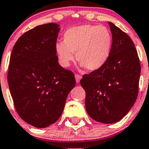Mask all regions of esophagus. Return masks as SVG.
<instances>
[{"mask_svg":"<svg viewBox=\"0 0 149 149\" xmlns=\"http://www.w3.org/2000/svg\"><path fill=\"white\" fill-rule=\"evenodd\" d=\"M75 78H76V82L78 83H79V81H80V79H81V78H82V77H81L80 75L76 74V75H75Z\"/></svg>","mask_w":149,"mask_h":149,"instance_id":"esophagus-1","label":"esophagus"}]
</instances>
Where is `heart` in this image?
Masks as SVG:
<instances>
[{"instance_id":"b5f03b06","label":"heart","mask_w":149,"mask_h":149,"mask_svg":"<svg viewBox=\"0 0 149 149\" xmlns=\"http://www.w3.org/2000/svg\"><path fill=\"white\" fill-rule=\"evenodd\" d=\"M63 42L56 43L55 46L60 66L68 67L76 54L82 67L96 71L108 61L112 37L106 26L84 24L68 29L64 33Z\"/></svg>"}]
</instances>
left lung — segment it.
<instances>
[{"mask_svg":"<svg viewBox=\"0 0 149 149\" xmlns=\"http://www.w3.org/2000/svg\"><path fill=\"white\" fill-rule=\"evenodd\" d=\"M112 36L109 58L102 68L86 74L80 84L86 91V109L94 120L106 124L121 120L137 99L141 66L133 41L108 22Z\"/></svg>","mask_w":149,"mask_h":149,"instance_id":"obj_1","label":"left lung"}]
</instances>
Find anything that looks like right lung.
Returning a JSON list of instances; mask_svg holds the SVG:
<instances>
[{
  "mask_svg": "<svg viewBox=\"0 0 149 149\" xmlns=\"http://www.w3.org/2000/svg\"><path fill=\"white\" fill-rule=\"evenodd\" d=\"M60 25L43 24L21 36L12 49L8 85L16 110L26 123L46 128L59 119L74 75L58 63L55 46Z\"/></svg>",
  "mask_w": 149,
  "mask_h": 149,
  "instance_id": "add662e5",
  "label": "right lung"
}]
</instances>
